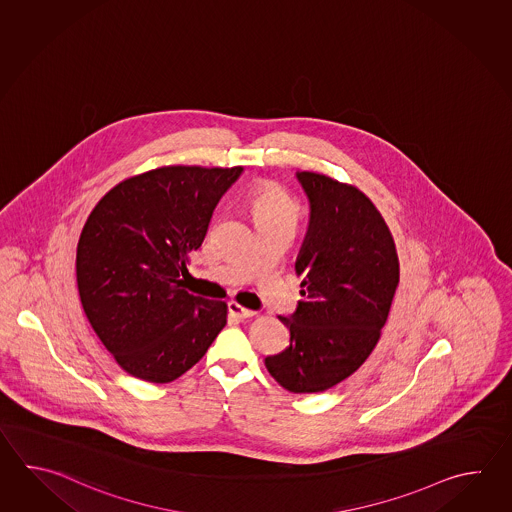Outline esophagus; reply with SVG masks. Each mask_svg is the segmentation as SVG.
<instances>
[{"instance_id": "esophagus-1", "label": "esophagus", "mask_w": 512, "mask_h": 512, "mask_svg": "<svg viewBox=\"0 0 512 512\" xmlns=\"http://www.w3.org/2000/svg\"><path fill=\"white\" fill-rule=\"evenodd\" d=\"M229 313L232 316H236V318H240V320H243V318H251V316L256 315V311L243 307V305L238 304L236 300H230Z\"/></svg>"}]
</instances>
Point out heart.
Instances as JSON below:
<instances>
[{"instance_id":"1","label":"heart","mask_w":512,"mask_h":512,"mask_svg":"<svg viewBox=\"0 0 512 512\" xmlns=\"http://www.w3.org/2000/svg\"><path fill=\"white\" fill-rule=\"evenodd\" d=\"M252 218L256 225H283L294 229L300 218V203L276 185H261L249 196Z\"/></svg>"}]
</instances>
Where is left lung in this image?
<instances>
[{"instance_id":"8db88e82","label":"left lung","mask_w":512,"mask_h":512,"mask_svg":"<svg viewBox=\"0 0 512 512\" xmlns=\"http://www.w3.org/2000/svg\"><path fill=\"white\" fill-rule=\"evenodd\" d=\"M309 225L294 263L304 296L280 316L291 340L265 366L285 390L324 392L359 370L381 338L399 260L381 212L355 186L296 172Z\"/></svg>"}]
</instances>
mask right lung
<instances>
[{"label": "right lung", "instance_id": "obj_1", "mask_svg": "<svg viewBox=\"0 0 512 512\" xmlns=\"http://www.w3.org/2000/svg\"><path fill=\"white\" fill-rule=\"evenodd\" d=\"M241 174V166H164L122 181L89 214L77 247L80 302L133 377L175 381L227 324V304L188 293L181 276Z\"/></svg>", "mask_w": 512, "mask_h": 512}]
</instances>
